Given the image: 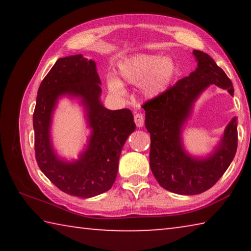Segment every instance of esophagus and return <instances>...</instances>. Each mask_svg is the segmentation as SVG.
<instances>
[{"instance_id":"34e87169","label":"esophagus","mask_w":251,"mask_h":251,"mask_svg":"<svg viewBox=\"0 0 251 251\" xmlns=\"http://www.w3.org/2000/svg\"><path fill=\"white\" fill-rule=\"evenodd\" d=\"M134 120H135V124L137 127H143L144 126V123H145V117H144L143 114H136L134 116Z\"/></svg>"}]
</instances>
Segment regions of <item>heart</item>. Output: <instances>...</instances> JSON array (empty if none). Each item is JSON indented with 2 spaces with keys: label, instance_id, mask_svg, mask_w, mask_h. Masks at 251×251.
I'll list each match as a JSON object with an SVG mask.
<instances>
[{
  "label": "heart",
  "instance_id": "heart-1",
  "mask_svg": "<svg viewBox=\"0 0 251 251\" xmlns=\"http://www.w3.org/2000/svg\"><path fill=\"white\" fill-rule=\"evenodd\" d=\"M118 72L125 82L133 85L142 84V93L147 99H155L168 90L176 75V65L173 59L157 54H136L118 65ZM109 91L124 95L123 84L116 78H108Z\"/></svg>",
  "mask_w": 251,
  "mask_h": 251
}]
</instances>
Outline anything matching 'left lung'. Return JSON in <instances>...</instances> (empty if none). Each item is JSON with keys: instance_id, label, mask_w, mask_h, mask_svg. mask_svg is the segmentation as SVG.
Wrapping results in <instances>:
<instances>
[{"instance_id": "left-lung-1", "label": "left lung", "mask_w": 251, "mask_h": 251, "mask_svg": "<svg viewBox=\"0 0 251 251\" xmlns=\"http://www.w3.org/2000/svg\"><path fill=\"white\" fill-rule=\"evenodd\" d=\"M193 54L197 69L143 105L145 126L151 133V172L163 188L179 195L201 194L214 186L232 161L238 143L233 117L207 157H194L185 151L182 128L201 93L215 84L233 95L231 80L214 59L201 50H194Z\"/></svg>"}]
</instances>
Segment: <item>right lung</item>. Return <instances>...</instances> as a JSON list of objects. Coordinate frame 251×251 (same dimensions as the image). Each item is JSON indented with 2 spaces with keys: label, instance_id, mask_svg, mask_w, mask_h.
Wrapping results in <instances>:
<instances>
[{
  "label": "right lung",
  "instance_id": "add662e5",
  "mask_svg": "<svg viewBox=\"0 0 251 251\" xmlns=\"http://www.w3.org/2000/svg\"><path fill=\"white\" fill-rule=\"evenodd\" d=\"M100 84L96 63L77 54L58 58L37 91L33 114L36 161L57 188L75 197L91 198L112 188L123 147L136 128L129 109L104 107ZM64 96L80 100L91 128L87 146L76 161L59 157L50 137L52 113Z\"/></svg>",
  "mask_w": 251,
  "mask_h": 251
}]
</instances>
